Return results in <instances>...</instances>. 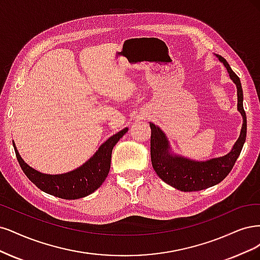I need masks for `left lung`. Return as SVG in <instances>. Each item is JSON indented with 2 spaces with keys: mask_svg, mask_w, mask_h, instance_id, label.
<instances>
[{
  "mask_svg": "<svg viewBox=\"0 0 260 260\" xmlns=\"http://www.w3.org/2000/svg\"><path fill=\"white\" fill-rule=\"evenodd\" d=\"M218 60L227 69L231 81L237 86L238 111L243 118L240 136L230 152L206 161H197L175 153L165 133L153 123L151 127V162L156 175L167 185L180 191H200L213 187L222 181L231 172L242 151L246 139V114L243 108V89L241 81L223 57L217 55Z\"/></svg>",
  "mask_w": 260,
  "mask_h": 260,
  "instance_id": "left-lung-1",
  "label": "left lung"
}]
</instances>
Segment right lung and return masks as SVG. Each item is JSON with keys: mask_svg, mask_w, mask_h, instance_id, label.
<instances>
[{"mask_svg": "<svg viewBox=\"0 0 260 260\" xmlns=\"http://www.w3.org/2000/svg\"><path fill=\"white\" fill-rule=\"evenodd\" d=\"M128 128H124L107 139L89 160L71 172L58 175L41 173L22 160L15 142L13 146L19 165L27 177L46 193L66 200H77L95 192L106 180L111 166L112 149Z\"/></svg>", "mask_w": 260, "mask_h": 260, "instance_id": "obj_1", "label": "right lung"}]
</instances>
